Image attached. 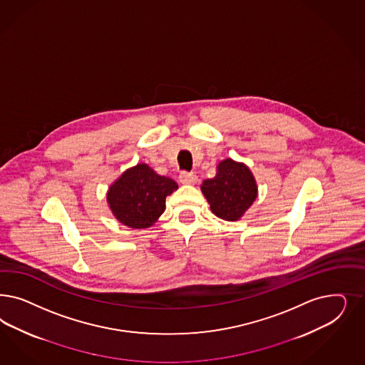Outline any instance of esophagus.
I'll return each mask as SVG.
<instances>
[{
    "instance_id": "esophagus-1",
    "label": "esophagus",
    "mask_w": 365,
    "mask_h": 365,
    "mask_svg": "<svg viewBox=\"0 0 365 365\" xmlns=\"http://www.w3.org/2000/svg\"><path fill=\"white\" fill-rule=\"evenodd\" d=\"M180 182L181 184H185V185H195L197 182V176L193 175V173H187V172H182L180 175Z\"/></svg>"
}]
</instances>
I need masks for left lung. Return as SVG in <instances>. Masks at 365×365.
<instances>
[{"instance_id": "8db88e82", "label": "left lung", "mask_w": 365, "mask_h": 365, "mask_svg": "<svg viewBox=\"0 0 365 365\" xmlns=\"http://www.w3.org/2000/svg\"><path fill=\"white\" fill-rule=\"evenodd\" d=\"M212 213L237 222L258 197V184L247 165L225 158L216 166V176L201 184Z\"/></svg>"}]
</instances>
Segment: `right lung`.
<instances>
[{
  "label": "right lung",
  "mask_w": 365,
  "mask_h": 365,
  "mask_svg": "<svg viewBox=\"0 0 365 365\" xmlns=\"http://www.w3.org/2000/svg\"><path fill=\"white\" fill-rule=\"evenodd\" d=\"M176 181L160 176L148 164L126 169L107 190V205L119 223L142 230L164 213L166 196L177 190Z\"/></svg>",
  "instance_id": "obj_1"
}]
</instances>
